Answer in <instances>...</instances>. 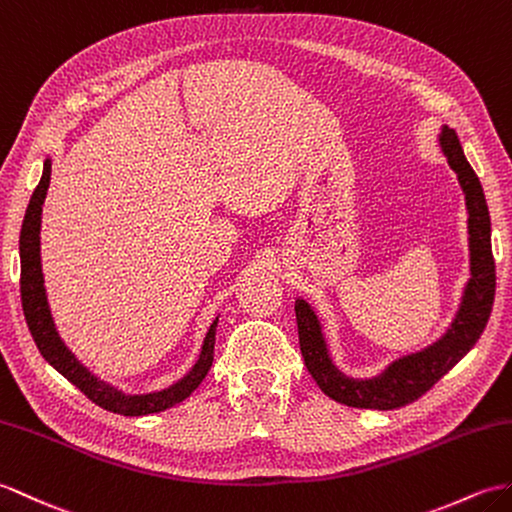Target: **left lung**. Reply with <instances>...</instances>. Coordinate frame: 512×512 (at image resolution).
<instances>
[{
  "label": "left lung",
  "mask_w": 512,
  "mask_h": 512,
  "mask_svg": "<svg viewBox=\"0 0 512 512\" xmlns=\"http://www.w3.org/2000/svg\"><path fill=\"white\" fill-rule=\"evenodd\" d=\"M449 168L456 172L465 194L467 229H469V272L471 277L462 290L458 312L445 334L425 349L392 360L382 373L373 377H351L342 373L331 358L323 325L314 307L305 299H296L294 312L299 323V342L307 371L318 388L338 403L351 408L395 410L425 395L438 379L451 371L489 323L495 299V261L491 251V216L486 207L480 178L475 176L454 128H441L438 135Z\"/></svg>",
  "instance_id": "left-lung-1"
}]
</instances>
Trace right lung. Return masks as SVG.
<instances>
[{
  "instance_id": "add662e5",
  "label": "right lung",
  "mask_w": 512,
  "mask_h": 512,
  "mask_svg": "<svg viewBox=\"0 0 512 512\" xmlns=\"http://www.w3.org/2000/svg\"><path fill=\"white\" fill-rule=\"evenodd\" d=\"M52 176V159L47 157L43 161V176L34 189L30 198V205L26 209V218L21 224V237H19V259H21V305L23 316L30 334L37 342L43 358L54 366L58 373L71 384L80 388L85 395L98 403L100 408L124 414V417H141V414L163 412L176 403L187 399L192 392L200 386L202 379L209 373L213 362V344H216V327L218 318L209 325L205 340H202L200 355L196 364L189 371L174 382L172 386L157 390V392H144V395H128V392L115 388L113 384L104 382L98 375H93L89 368L82 364L74 353L69 351L63 338L58 336L50 303H47L43 270H41V213L43 202L47 196V187H50Z\"/></svg>"
}]
</instances>
